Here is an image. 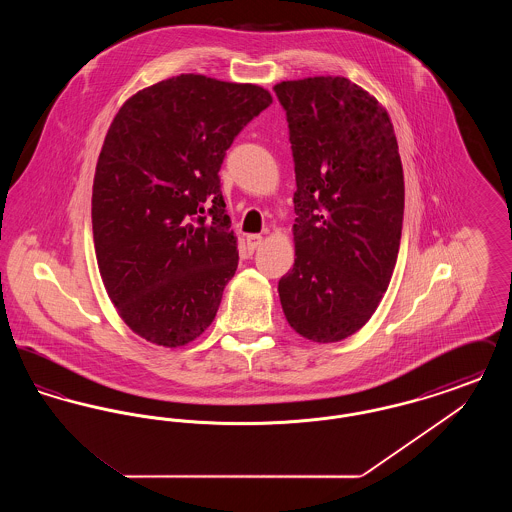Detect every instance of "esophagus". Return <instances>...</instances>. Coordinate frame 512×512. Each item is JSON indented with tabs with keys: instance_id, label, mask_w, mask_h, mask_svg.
Listing matches in <instances>:
<instances>
[{
	"instance_id": "34e87169",
	"label": "esophagus",
	"mask_w": 512,
	"mask_h": 512,
	"mask_svg": "<svg viewBox=\"0 0 512 512\" xmlns=\"http://www.w3.org/2000/svg\"><path fill=\"white\" fill-rule=\"evenodd\" d=\"M245 244H247L249 251H255L257 247H261V244H263V236L261 234H249L245 238Z\"/></svg>"
}]
</instances>
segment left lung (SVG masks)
Returning <instances> with one entry per match:
<instances>
[{"mask_svg":"<svg viewBox=\"0 0 512 512\" xmlns=\"http://www.w3.org/2000/svg\"><path fill=\"white\" fill-rule=\"evenodd\" d=\"M295 163V263L278 293L293 330L317 343L374 315L399 253L405 182L388 111L343 76L274 86Z\"/></svg>","mask_w":512,"mask_h":512,"instance_id":"left-lung-1","label":"left lung"}]
</instances>
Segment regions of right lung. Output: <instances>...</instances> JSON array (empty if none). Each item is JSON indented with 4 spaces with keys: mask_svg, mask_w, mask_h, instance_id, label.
I'll return each mask as SVG.
<instances>
[{
    "mask_svg": "<svg viewBox=\"0 0 512 512\" xmlns=\"http://www.w3.org/2000/svg\"><path fill=\"white\" fill-rule=\"evenodd\" d=\"M270 103L255 84L180 74L126 99L111 122L94 176V245L107 295L140 338L180 347L217 315L238 268L220 165Z\"/></svg>",
    "mask_w": 512,
    "mask_h": 512,
    "instance_id": "right-lung-1",
    "label": "right lung"
}]
</instances>
